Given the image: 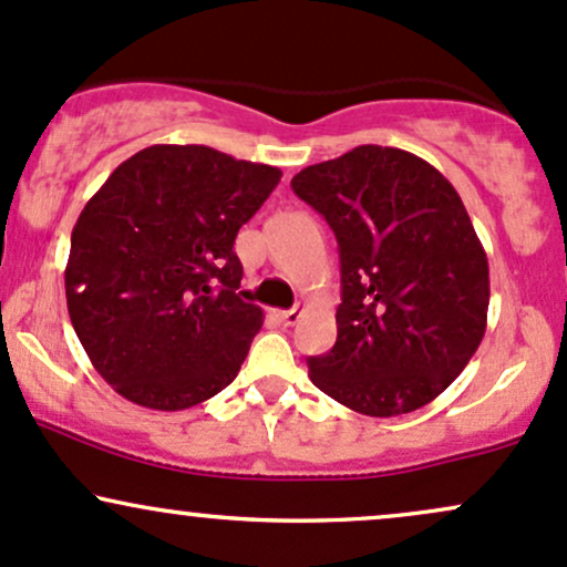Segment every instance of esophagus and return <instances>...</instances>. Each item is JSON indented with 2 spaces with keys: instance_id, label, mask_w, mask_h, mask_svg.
Listing matches in <instances>:
<instances>
[{
  "instance_id": "34e87169",
  "label": "esophagus",
  "mask_w": 567,
  "mask_h": 567,
  "mask_svg": "<svg viewBox=\"0 0 567 567\" xmlns=\"http://www.w3.org/2000/svg\"><path fill=\"white\" fill-rule=\"evenodd\" d=\"M278 316H281V323H284V327H295V323L300 321V310H297V308H291V310H281V313H278Z\"/></svg>"
}]
</instances>
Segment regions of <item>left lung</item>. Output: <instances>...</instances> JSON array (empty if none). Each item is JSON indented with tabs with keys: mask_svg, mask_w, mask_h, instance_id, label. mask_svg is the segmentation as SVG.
Masks as SVG:
<instances>
[{
	"mask_svg": "<svg viewBox=\"0 0 567 567\" xmlns=\"http://www.w3.org/2000/svg\"><path fill=\"white\" fill-rule=\"evenodd\" d=\"M340 251L337 342L310 355L316 388L369 417L434 402L487 327V254L455 187L396 146L364 144L291 179Z\"/></svg>",
	"mask_w": 567,
	"mask_h": 567,
	"instance_id": "left-lung-1",
	"label": "left lung"
}]
</instances>
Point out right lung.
<instances>
[{
	"label": "right lung",
	"instance_id": "right-lung-1",
	"mask_svg": "<svg viewBox=\"0 0 567 567\" xmlns=\"http://www.w3.org/2000/svg\"><path fill=\"white\" fill-rule=\"evenodd\" d=\"M281 171L203 144H155L82 208L66 305L95 372L150 410H187L227 388L262 310L238 291L235 235Z\"/></svg>",
	"mask_w": 567,
	"mask_h": 567
}]
</instances>
